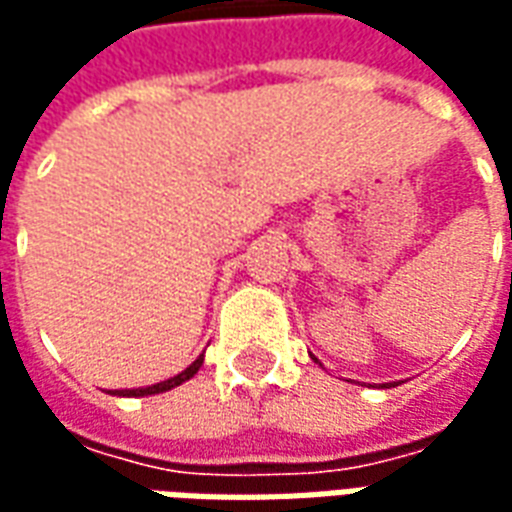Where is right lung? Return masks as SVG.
Instances as JSON below:
<instances>
[{"label": "right lung", "instance_id": "obj_1", "mask_svg": "<svg viewBox=\"0 0 512 512\" xmlns=\"http://www.w3.org/2000/svg\"><path fill=\"white\" fill-rule=\"evenodd\" d=\"M202 367V354L191 362L186 370H180L178 376L167 378V381H158V384H150V386H139V389H109V395H120V397H147V395H158V392H169V389H175L180 386L183 381H189L194 378V373Z\"/></svg>", "mask_w": 512, "mask_h": 512}]
</instances>
